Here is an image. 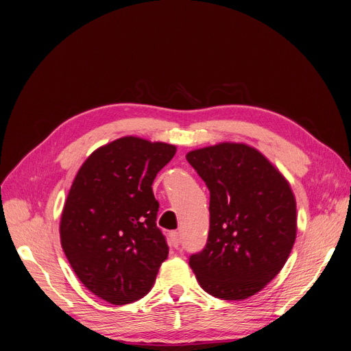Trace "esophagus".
<instances>
[{"mask_svg":"<svg viewBox=\"0 0 351 351\" xmlns=\"http://www.w3.org/2000/svg\"><path fill=\"white\" fill-rule=\"evenodd\" d=\"M168 240H169V246H171V247L177 249V247L180 246V236H178L177 231H171V232H169V234H168Z\"/></svg>","mask_w":351,"mask_h":351,"instance_id":"obj_1","label":"esophagus"}]
</instances>
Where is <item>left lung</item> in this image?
Wrapping results in <instances>:
<instances>
[{
    "label": "left lung",
    "instance_id": "8db88e82",
    "mask_svg": "<svg viewBox=\"0 0 351 351\" xmlns=\"http://www.w3.org/2000/svg\"><path fill=\"white\" fill-rule=\"evenodd\" d=\"M206 183L209 236L190 256L206 293L244 300L277 277L297 234L295 197L280 169L253 146L221 142L186 155Z\"/></svg>",
    "mask_w": 351,
    "mask_h": 351
}]
</instances>
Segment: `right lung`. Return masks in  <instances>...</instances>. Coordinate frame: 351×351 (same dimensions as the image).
Returning a JSON list of instances; mask_svg holds the SVG:
<instances>
[{
  "label": "right lung",
  "mask_w": 351,
  "mask_h": 351,
  "mask_svg": "<svg viewBox=\"0 0 351 351\" xmlns=\"http://www.w3.org/2000/svg\"><path fill=\"white\" fill-rule=\"evenodd\" d=\"M176 151L124 136L95 149L73 180L60 221L61 247L82 284L111 304L142 299L168 258L152 183Z\"/></svg>",
  "instance_id": "right-lung-1"
}]
</instances>
